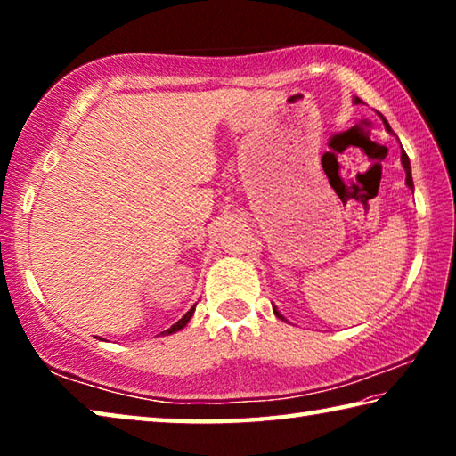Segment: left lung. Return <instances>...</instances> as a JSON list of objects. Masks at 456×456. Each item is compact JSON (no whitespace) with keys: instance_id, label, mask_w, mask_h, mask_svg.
Segmentation results:
<instances>
[{"instance_id":"1","label":"left lung","mask_w":456,"mask_h":456,"mask_svg":"<svg viewBox=\"0 0 456 456\" xmlns=\"http://www.w3.org/2000/svg\"><path fill=\"white\" fill-rule=\"evenodd\" d=\"M360 102H362L360 98H354V104H360ZM382 120H384V126H386V130H388V133H392V128H390L388 122H386V118H382ZM400 160H403V167H404V171H406V184H408V187H411V189H414L412 175H411V160H408V154L404 152V149H403V154H400ZM273 312H275L277 318H281V320H283V315H281L280 312H277L275 307H273Z\"/></svg>"}]
</instances>
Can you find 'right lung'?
Segmentation results:
<instances>
[{
  "instance_id": "add662e5",
  "label": "right lung",
  "mask_w": 456,
  "mask_h": 456,
  "mask_svg": "<svg viewBox=\"0 0 456 456\" xmlns=\"http://www.w3.org/2000/svg\"><path fill=\"white\" fill-rule=\"evenodd\" d=\"M192 312H195V307H191V310L187 312V314H184L183 315V318L179 320V322H176V323H173V326L171 328H168V330H165L163 331V334H175V331H179V330H183L184 326H187V323H189V320L192 318Z\"/></svg>"
}]
</instances>
